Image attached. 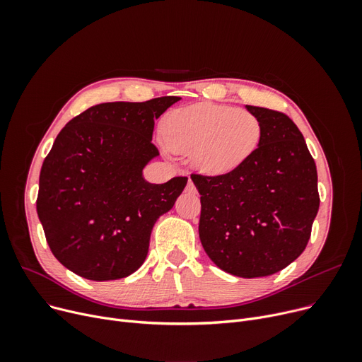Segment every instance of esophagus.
<instances>
[{"label":"esophagus","instance_id":"esophagus-1","mask_svg":"<svg viewBox=\"0 0 362 362\" xmlns=\"http://www.w3.org/2000/svg\"><path fill=\"white\" fill-rule=\"evenodd\" d=\"M186 191L187 192H191V194H197V187H195V185H194V182L189 179L187 180V186H186Z\"/></svg>","mask_w":362,"mask_h":362}]
</instances>
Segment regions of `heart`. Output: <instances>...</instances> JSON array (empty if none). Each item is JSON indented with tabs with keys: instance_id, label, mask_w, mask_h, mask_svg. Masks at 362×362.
I'll list each match as a JSON object with an SVG mask.
<instances>
[{
	"instance_id": "1",
	"label": "heart",
	"mask_w": 362,
	"mask_h": 362,
	"mask_svg": "<svg viewBox=\"0 0 362 362\" xmlns=\"http://www.w3.org/2000/svg\"><path fill=\"white\" fill-rule=\"evenodd\" d=\"M262 135L255 114L213 103L176 108L163 123V146L189 154L191 165L205 176H221L240 167L258 148Z\"/></svg>"
}]
</instances>
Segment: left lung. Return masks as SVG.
I'll use <instances>...</instances> for the list:
<instances>
[{"instance_id":"8db88e82","label":"left lung","mask_w":362,"mask_h":362,"mask_svg":"<svg viewBox=\"0 0 362 362\" xmlns=\"http://www.w3.org/2000/svg\"><path fill=\"white\" fill-rule=\"evenodd\" d=\"M262 135L254 154L227 175H192L201 194L199 239L226 273L254 279L288 267L305 250L318 213L317 167L286 114L245 105Z\"/></svg>"}]
</instances>
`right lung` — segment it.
Wrapping results in <instances>:
<instances>
[{
  "instance_id": "right-lung-1",
  "label": "right lung",
  "mask_w": 362,
  "mask_h": 362,
  "mask_svg": "<svg viewBox=\"0 0 362 362\" xmlns=\"http://www.w3.org/2000/svg\"><path fill=\"white\" fill-rule=\"evenodd\" d=\"M179 100L93 105L55 138L41 168L36 211L51 252L74 274L117 280L144 264L152 227L187 183L144 177L160 156L154 122Z\"/></svg>"
}]
</instances>
